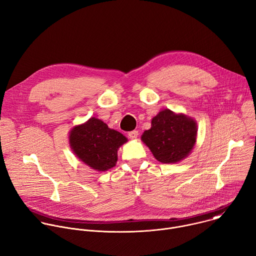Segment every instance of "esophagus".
I'll return each mask as SVG.
<instances>
[{"instance_id": "obj_1", "label": "esophagus", "mask_w": 256, "mask_h": 256, "mask_svg": "<svg viewBox=\"0 0 256 256\" xmlns=\"http://www.w3.org/2000/svg\"><path fill=\"white\" fill-rule=\"evenodd\" d=\"M138 136V130H132L128 132V138L132 140H136Z\"/></svg>"}]
</instances>
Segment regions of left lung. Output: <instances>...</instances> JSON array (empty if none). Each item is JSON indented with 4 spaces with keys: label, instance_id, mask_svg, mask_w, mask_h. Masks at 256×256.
Listing matches in <instances>:
<instances>
[{
    "label": "left lung",
    "instance_id": "1",
    "mask_svg": "<svg viewBox=\"0 0 256 256\" xmlns=\"http://www.w3.org/2000/svg\"><path fill=\"white\" fill-rule=\"evenodd\" d=\"M196 120L184 114L160 110L152 120V126L142 134V142L156 160L162 164H176L186 158L196 144Z\"/></svg>",
    "mask_w": 256,
    "mask_h": 256
}]
</instances>
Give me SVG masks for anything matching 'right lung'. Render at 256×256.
I'll list each match as a JSON object with an SVG mask.
<instances>
[{
	"instance_id": "1",
	"label": "right lung",
	"mask_w": 256,
	"mask_h": 256,
	"mask_svg": "<svg viewBox=\"0 0 256 256\" xmlns=\"http://www.w3.org/2000/svg\"><path fill=\"white\" fill-rule=\"evenodd\" d=\"M128 142L120 132L106 122L90 118L69 132V144L74 154L90 168L104 172L116 166L118 148Z\"/></svg>"
}]
</instances>
